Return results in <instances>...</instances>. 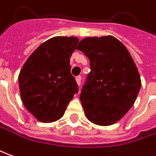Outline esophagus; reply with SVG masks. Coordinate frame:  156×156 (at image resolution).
I'll return each mask as SVG.
<instances>
[{
  "label": "esophagus",
  "instance_id": "34e87169",
  "mask_svg": "<svg viewBox=\"0 0 156 156\" xmlns=\"http://www.w3.org/2000/svg\"><path fill=\"white\" fill-rule=\"evenodd\" d=\"M76 82H77V84L80 85V83H81V78L80 77H77L76 78Z\"/></svg>",
  "mask_w": 156,
  "mask_h": 156
}]
</instances>
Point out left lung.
Wrapping results in <instances>:
<instances>
[{
  "label": "left lung",
  "instance_id": "8db88e82",
  "mask_svg": "<svg viewBox=\"0 0 156 156\" xmlns=\"http://www.w3.org/2000/svg\"><path fill=\"white\" fill-rule=\"evenodd\" d=\"M77 50L89 58L91 68L80 94L87 118L100 126L116 123L133 105L141 88L131 54L112 35L84 38Z\"/></svg>",
  "mask_w": 156,
  "mask_h": 156
}]
</instances>
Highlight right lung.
<instances>
[{
  "mask_svg": "<svg viewBox=\"0 0 156 156\" xmlns=\"http://www.w3.org/2000/svg\"><path fill=\"white\" fill-rule=\"evenodd\" d=\"M78 38L55 36L40 44L18 75L20 96L26 109L41 122L62 118L78 84L71 74L70 57Z\"/></svg>",
  "mask_w": 156,
  "mask_h": 156,
  "instance_id": "add662e5",
  "label": "right lung"
}]
</instances>
